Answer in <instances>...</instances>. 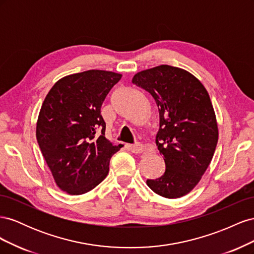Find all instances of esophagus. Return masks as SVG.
Returning a JSON list of instances; mask_svg holds the SVG:
<instances>
[{
	"label": "esophagus",
	"instance_id": "esophagus-1",
	"mask_svg": "<svg viewBox=\"0 0 254 254\" xmlns=\"http://www.w3.org/2000/svg\"><path fill=\"white\" fill-rule=\"evenodd\" d=\"M128 148L133 153H141L145 150V146L141 143H136L134 145H128Z\"/></svg>",
	"mask_w": 254,
	"mask_h": 254
}]
</instances>
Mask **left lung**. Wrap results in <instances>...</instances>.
Returning <instances> with one entry per match:
<instances>
[{
	"instance_id": "obj_1",
	"label": "left lung",
	"mask_w": 254,
	"mask_h": 254,
	"mask_svg": "<svg viewBox=\"0 0 254 254\" xmlns=\"http://www.w3.org/2000/svg\"><path fill=\"white\" fill-rule=\"evenodd\" d=\"M132 82L151 94L159 109L156 144L165 172L147 186L165 198L189 194L209 167L218 126L209 93L193 74L167 64L136 73Z\"/></svg>"
}]
</instances>
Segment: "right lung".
<instances>
[{
    "instance_id": "add662e5",
    "label": "right lung",
    "mask_w": 254,
    "mask_h": 254,
    "mask_svg": "<svg viewBox=\"0 0 254 254\" xmlns=\"http://www.w3.org/2000/svg\"><path fill=\"white\" fill-rule=\"evenodd\" d=\"M122 74L89 70L59 79L45 97L36 136L57 187L70 195L94 189L122 145L105 137L101 107Z\"/></svg>"
}]
</instances>
